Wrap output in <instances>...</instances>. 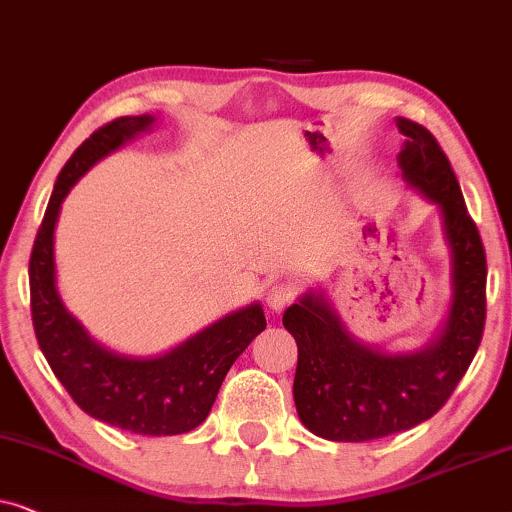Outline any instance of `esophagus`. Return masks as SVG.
I'll use <instances>...</instances> for the list:
<instances>
[{"instance_id":"34e87169","label":"esophagus","mask_w":512,"mask_h":512,"mask_svg":"<svg viewBox=\"0 0 512 512\" xmlns=\"http://www.w3.org/2000/svg\"><path fill=\"white\" fill-rule=\"evenodd\" d=\"M292 299H295V288L288 283H274L267 292V304L269 309L274 311H283L285 306H288Z\"/></svg>"}]
</instances>
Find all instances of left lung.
I'll use <instances>...</instances> for the list:
<instances>
[{
  "label": "left lung",
  "mask_w": 512,
  "mask_h": 512,
  "mask_svg": "<svg viewBox=\"0 0 512 512\" xmlns=\"http://www.w3.org/2000/svg\"><path fill=\"white\" fill-rule=\"evenodd\" d=\"M403 180L440 208L452 252V306L440 335L414 353L360 344L323 292H306L283 313L297 342L295 393L302 424L318 438L365 442L410 431L454 393L482 342L487 318V257L449 159L421 124L398 119Z\"/></svg>",
  "instance_id": "obj_1"
}]
</instances>
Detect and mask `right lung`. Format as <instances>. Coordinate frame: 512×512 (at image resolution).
<instances>
[{
  "label": "right lung",
  "instance_id": "right-lung-1",
  "mask_svg": "<svg viewBox=\"0 0 512 512\" xmlns=\"http://www.w3.org/2000/svg\"><path fill=\"white\" fill-rule=\"evenodd\" d=\"M152 124L149 114L109 121L81 142L60 170L30 255V306L39 349L81 410L138 435H177L206 421L229 367L267 327L262 306L229 313L166 356H121L91 339L65 309L53 257V231L74 182Z\"/></svg>",
  "mask_w": 512,
  "mask_h": 512
}]
</instances>
